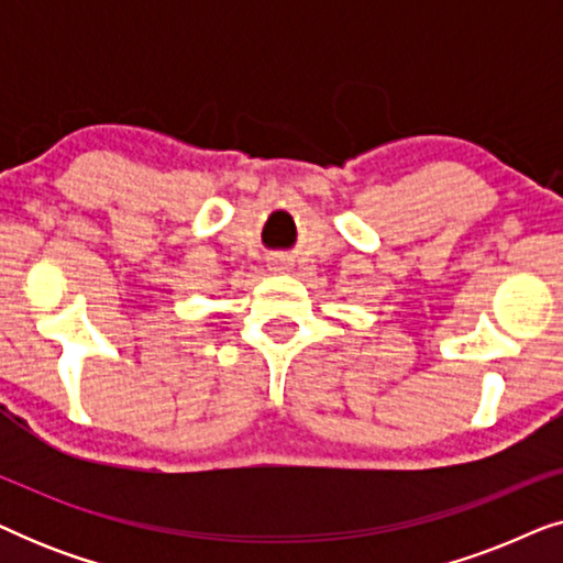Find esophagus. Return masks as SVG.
<instances>
[{
	"label": "esophagus",
	"mask_w": 563,
	"mask_h": 563,
	"mask_svg": "<svg viewBox=\"0 0 563 563\" xmlns=\"http://www.w3.org/2000/svg\"><path fill=\"white\" fill-rule=\"evenodd\" d=\"M272 268H274V272H284V268H289V261L287 258H274Z\"/></svg>",
	"instance_id": "1"
}]
</instances>
